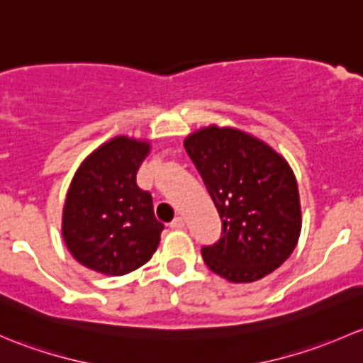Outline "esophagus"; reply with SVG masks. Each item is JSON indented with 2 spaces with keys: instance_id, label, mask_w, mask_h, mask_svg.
Segmentation results:
<instances>
[{
  "instance_id": "esophagus-1",
  "label": "esophagus",
  "mask_w": 363,
  "mask_h": 363,
  "mask_svg": "<svg viewBox=\"0 0 363 363\" xmlns=\"http://www.w3.org/2000/svg\"><path fill=\"white\" fill-rule=\"evenodd\" d=\"M169 227H171V229H174V230L183 229V227H185V220H183L182 216H177V218H174L173 222L169 223Z\"/></svg>"
}]
</instances>
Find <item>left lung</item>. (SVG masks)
<instances>
[{
    "mask_svg": "<svg viewBox=\"0 0 363 363\" xmlns=\"http://www.w3.org/2000/svg\"><path fill=\"white\" fill-rule=\"evenodd\" d=\"M185 150L222 220L218 241L201 248L204 262L233 283L271 274L292 255L302 225L289 162L233 127L196 130L185 140Z\"/></svg>",
    "mask_w": 363,
    "mask_h": 363,
    "instance_id": "1",
    "label": "left lung"
}]
</instances>
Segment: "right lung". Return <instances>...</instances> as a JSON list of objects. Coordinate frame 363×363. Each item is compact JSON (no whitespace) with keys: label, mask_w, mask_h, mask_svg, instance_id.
Returning a JSON list of instances; mask_svg holds the SVG:
<instances>
[{"label":"right lung","mask_w":363,"mask_h":363,"mask_svg":"<svg viewBox=\"0 0 363 363\" xmlns=\"http://www.w3.org/2000/svg\"><path fill=\"white\" fill-rule=\"evenodd\" d=\"M147 141L117 136L82 162L62 209V238L87 269L122 276L152 259L164 225L152 196L136 185Z\"/></svg>","instance_id":"1"}]
</instances>
